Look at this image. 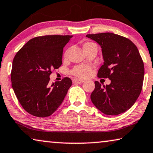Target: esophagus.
<instances>
[{"label":"esophagus","instance_id":"obj_1","mask_svg":"<svg viewBox=\"0 0 153 153\" xmlns=\"http://www.w3.org/2000/svg\"><path fill=\"white\" fill-rule=\"evenodd\" d=\"M74 83H77V84H82L84 82V80H82V79H74Z\"/></svg>","mask_w":153,"mask_h":153}]
</instances>
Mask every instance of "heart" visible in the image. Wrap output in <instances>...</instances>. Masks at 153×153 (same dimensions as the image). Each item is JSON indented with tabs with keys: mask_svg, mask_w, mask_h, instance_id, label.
I'll return each mask as SVG.
<instances>
[{
	"mask_svg": "<svg viewBox=\"0 0 153 153\" xmlns=\"http://www.w3.org/2000/svg\"><path fill=\"white\" fill-rule=\"evenodd\" d=\"M97 47L96 45L94 44L93 42H86L83 44L82 46V48L84 51H85L86 50H87L88 48H91V47ZM70 49H67L65 53H64V57H67L68 53H69ZM71 74L74 75L80 79H83V78H86L88 76H89L90 74H91V68L89 66H85V65H79V66H76V67L74 68V69L72 70Z\"/></svg>",
	"mask_w": 153,
	"mask_h": 153,
	"instance_id": "obj_1",
	"label": "heart"
}]
</instances>
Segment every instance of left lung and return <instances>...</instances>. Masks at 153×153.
<instances>
[{
    "instance_id": "obj_1",
    "label": "left lung",
    "mask_w": 153,
    "mask_h": 153,
    "mask_svg": "<svg viewBox=\"0 0 153 153\" xmlns=\"http://www.w3.org/2000/svg\"><path fill=\"white\" fill-rule=\"evenodd\" d=\"M102 48L104 63L98 77L109 78L111 83L101 86L95 82L91 100L106 115H118L130 108L140 95L144 77V65L134 43L111 33L87 34Z\"/></svg>"
}]
</instances>
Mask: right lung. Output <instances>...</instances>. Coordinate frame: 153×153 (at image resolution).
<instances>
[{
	"mask_svg": "<svg viewBox=\"0 0 153 153\" xmlns=\"http://www.w3.org/2000/svg\"><path fill=\"white\" fill-rule=\"evenodd\" d=\"M72 35H46L28 41L15 55L12 87L21 106L37 117L53 114L72 85L69 77L49 85L53 69L62 64L63 48Z\"/></svg>",
	"mask_w": 153,
	"mask_h": 153,
	"instance_id": "add662e5",
	"label": "right lung"
}]
</instances>
